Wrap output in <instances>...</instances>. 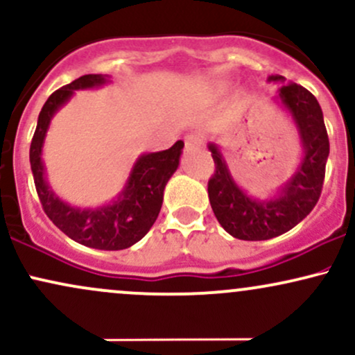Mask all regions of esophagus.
Wrapping results in <instances>:
<instances>
[{"instance_id":"1","label":"esophagus","mask_w":355,"mask_h":355,"mask_svg":"<svg viewBox=\"0 0 355 355\" xmlns=\"http://www.w3.org/2000/svg\"><path fill=\"white\" fill-rule=\"evenodd\" d=\"M202 146V138L197 133H190V135L185 137V148L191 150V148H200Z\"/></svg>"}]
</instances>
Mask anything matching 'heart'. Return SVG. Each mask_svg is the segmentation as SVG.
Segmentation results:
<instances>
[{"mask_svg": "<svg viewBox=\"0 0 355 355\" xmlns=\"http://www.w3.org/2000/svg\"><path fill=\"white\" fill-rule=\"evenodd\" d=\"M214 89H215V93H223L227 89V85H223V83H217L214 87Z\"/></svg>", "mask_w": 355, "mask_h": 355, "instance_id": "heart-1", "label": "heart"}]
</instances>
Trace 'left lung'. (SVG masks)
<instances>
[{
  "mask_svg": "<svg viewBox=\"0 0 355 355\" xmlns=\"http://www.w3.org/2000/svg\"><path fill=\"white\" fill-rule=\"evenodd\" d=\"M268 83H280L274 103L287 113L299 133L302 157L294 173L267 197H254L235 182L222 146L209 144L215 173L209 182V200L220 225L240 240L279 237L311 214L320 197L329 137L324 115L315 96L300 85L280 75H270Z\"/></svg>",
  "mask_w": 355,
  "mask_h": 355,
  "instance_id": "obj_1",
  "label": "left lung"
}]
</instances>
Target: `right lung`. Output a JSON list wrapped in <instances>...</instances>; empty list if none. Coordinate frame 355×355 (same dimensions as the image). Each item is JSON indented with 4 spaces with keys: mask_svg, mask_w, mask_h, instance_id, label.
<instances>
[{
    "mask_svg": "<svg viewBox=\"0 0 355 355\" xmlns=\"http://www.w3.org/2000/svg\"><path fill=\"white\" fill-rule=\"evenodd\" d=\"M112 83L110 75H83L56 89L43 105L30 146V164L36 191L44 211L58 229L85 247L98 250H123L146 235L160 214L164 190L180 165L183 141L162 152L141 153L130 170L123 189L100 207H75L55 193L48 182L43 145L53 116L80 89Z\"/></svg>",
    "mask_w": 355,
    "mask_h": 355,
    "instance_id": "add662e5",
    "label": "right lung"
}]
</instances>
